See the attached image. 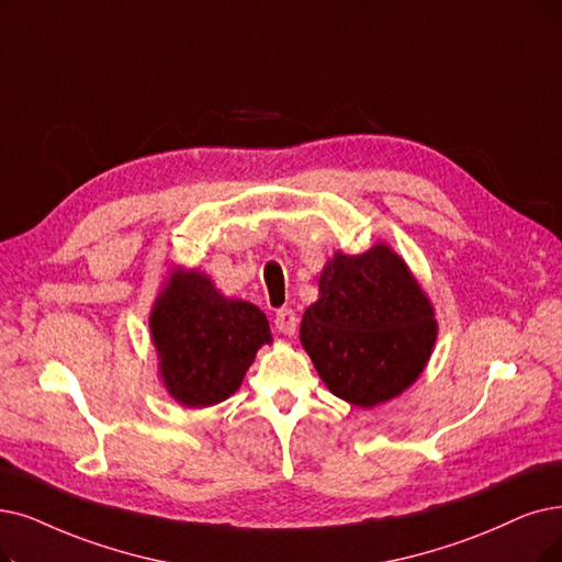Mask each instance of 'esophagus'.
Instances as JSON below:
<instances>
[{
	"instance_id": "34e87169",
	"label": "esophagus",
	"mask_w": 562,
	"mask_h": 562,
	"mask_svg": "<svg viewBox=\"0 0 562 562\" xmlns=\"http://www.w3.org/2000/svg\"><path fill=\"white\" fill-rule=\"evenodd\" d=\"M274 325H277V329H279L281 334L293 336V334L297 331V316H295V311H293V308H281V311L277 313Z\"/></svg>"
}]
</instances>
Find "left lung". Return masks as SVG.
<instances>
[{"label": "left lung", "instance_id": "obj_1", "mask_svg": "<svg viewBox=\"0 0 562 562\" xmlns=\"http://www.w3.org/2000/svg\"><path fill=\"white\" fill-rule=\"evenodd\" d=\"M436 336L429 295L387 241L357 256L336 251L300 327L302 348L327 390L357 408L408 390L429 362Z\"/></svg>", "mask_w": 562, "mask_h": 562}]
</instances>
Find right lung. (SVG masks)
I'll list each match as a JSON object with an SVG mask.
<instances>
[{
	"label": "right lung",
	"instance_id": "obj_1",
	"mask_svg": "<svg viewBox=\"0 0 562 562\" xmlns=\"http://www.w3.org/2000/svg\"><path fill=\"white\" fill-rule=\"evenodd\" d=\"M151 346L166 392L184 408H210L233 396L272 344L265 313L226 297L200 269L172 265L149 311Z\"/></svg>",
	"mask_w": 562,
	"mask_h": 562
}]
</instances>
